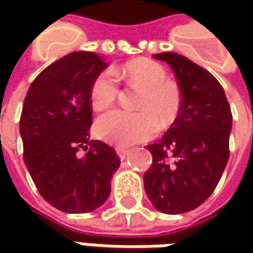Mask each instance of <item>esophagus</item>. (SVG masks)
Wrapping results in <instances>:
<instances>
[{
    "label": "esophagus",
    "mask_w": 253,
    "mask_h": 253,
    "mask_svg": "<svg viewBox=\"0 0 253 253\" xmlns=\"http://www.w3.org/2000/svg\"><path fill=\"white\" fill-rule=\"evenodd\" d=\"M115 152H117V155L120 156L121 161H124V159L126 158V155H128V149L124 148V146H117V148H115Z\"/></svg>",
    "instance_id": "esophagus-1"
}]
</instances>
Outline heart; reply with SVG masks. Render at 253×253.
<instances>
[{
  "label": "heart",
  "instance_id": "heart-1",
  "mask_svg": "<svg viewBox=\"0 0 253 253\" xmlns=\"http://www.w3.org/2000/svg\"><path fill=\"white\" fill-rule=\"evenodd\" d=\"M126 85L139 90L133 108L136 112L104 114L95 122L97 135L114 145H132L152 138L159 128H168L179 118L181 91L179 84L168 79L166 69L151 59H136L122 69ZM120 83L111 70L100 73L91 84L90 102L95 111L112 107L120 97Z\"/></svg>",
  "mask_w": 253,
  "mask_h": 253
}]
</instances>
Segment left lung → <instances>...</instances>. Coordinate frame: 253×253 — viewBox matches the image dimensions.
Returning a JSON list of instances; mask_svg holds the SVG:
<instances>
[{"mask_svg":"<svg viewBox=\"0 0 253 253\" xmlns=\"http://www.w3.org/2000/svg\"><path fill=\"white\" fill-rule=\"evenodd\" d=\"M174 72L181 91L179 118L156 143L143 174L148 197L165 214L197 209L212 194L229 158L232 114L218 80L190 59L153 54Z\"/></svg>","mask_w":253,"mask_h":253,"instance_id":"1","label":"left lung"}]
</instances>
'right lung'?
<instances>
[{"label":"right lung","instance_id":"right-lung-1","mask_svg":"<svg viewBox=\"0 0 253 253\" xmlns=\"http://www.w3.org/2000/svg\"><path fill=\"white\" fill-rule=\"evenodd\" d=\"M105 67L92 52L66 54L35 79L25 97L19 121L25 165L41 196L64 212L102 206L121 163L111 146L90 141V88Z\"/></svg>","mask_w":253,"mask_h":253}]
</instances>
